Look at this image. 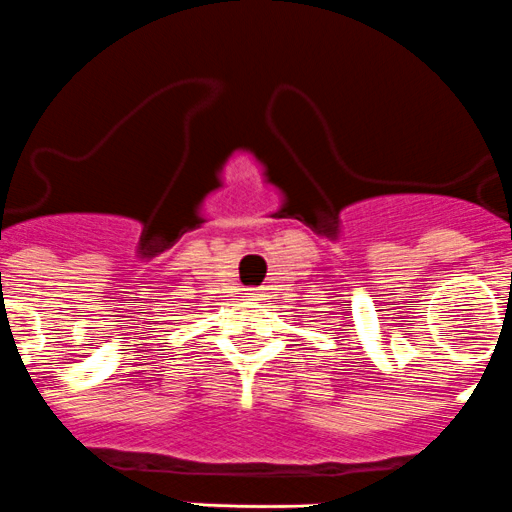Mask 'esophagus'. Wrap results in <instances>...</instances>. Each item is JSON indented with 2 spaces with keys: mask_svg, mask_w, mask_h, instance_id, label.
<instances>
[{
  "mask_svg": "<svg viewBox=\"0 0 512 512\" xmlns=\"http://www.w3.org/2000/svg\"><path fill=\"white\" fill-rule=\"evenodd\" d=\"M261 296H264V291H261V289H248V299H251V301H259Z\"/></svg>",
  "mask_w": 512,
  "mask_h": 512,
  "instance_id": "obj_1",
  "label": "esophagus"
}]
</instances>
